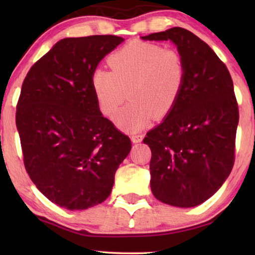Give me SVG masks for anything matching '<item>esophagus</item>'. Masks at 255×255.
I'll list each match as a JSON object with an SVG mask.
<instances>
[{
    "label": "esophagus",
    "mask_w": 255,
    "mask_h": 255,
    "mask_svg": "<svg viewBox=\"0 0 255 255\" xmlns=\"http://www.w3.org/2000/svg\"><path fill=\"white\" fill-rule=\"evenodd\" d=\"M142 138H144V135L142 134H132L131 135V140H132V142H134V144L140 142L142 140Z\"/></svg>",
    "instance_id": "1"
}]
</instances>
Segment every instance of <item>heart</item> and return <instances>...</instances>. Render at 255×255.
I'll return each instance as SVG.
<instances>
[{
  "label": "heart",
  "mask_w": 255,
  "mask_h": 255,
  "mask_svg": "<svg viewBox=\"0 0 255 255\" xmlns=\"http://www.w3.org/2000/svg\"><path fill=\"white\" fill-rule=\"evenodd\" d=\"M111 71L103 67L93 72L90 85L97 107L113 118L125 100L130 103L116 117L118 127L137 132L162 120L174 109L186 83V62L174 48L145 41H133L108 58Z\"/></svg>",
  "instance_id": "b5f03b06"
}]
</instances>
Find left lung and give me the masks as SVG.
Wrapping results in <instances>:
<instances>
[{
    "mask_svg": "<svg viewBox=\"0 0 255 255\" xmlns=\"http://www.w3.org/2000/svg\"><path fill=\"white\" fill-rule=\"evenodd\" d=\"M172 40L186 62L182 95L161 124L148 131L151 190L179 208L210 198L231 173L239 122L231 75L207 43L182 27L141 37Z\"/></svg>",
    "mask_w": 255,
    "mask_h": 255,
    "instance_id": "left-lung-1",
    "label": "left lung"
}]
</instances>
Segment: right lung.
Listing matches in <instances>:
<instances>
[{"instance_id": "obj_1", "label": "right lung", "mask_w": 255, "mask_h": 255, "mask_svg": "<svg viewBox=\"0 0 255 255\" xmlns=\"http://www.w3.org/2000/svg\"><path fill=\"white\" fill-rule=\"evenodd\" d=\"M124 38L59 40L30 68L17 103L24 166L44 196L68 210L106 201L131 149L128 135L103 117L90 79Z\"/></svg>"}]
</instances>
